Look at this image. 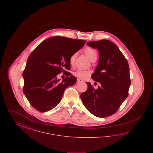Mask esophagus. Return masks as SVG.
Returning <instances> with one entry per match:
<instances>
[{"label": "esophagus", "mask_w": 153, "mask_h": 153, "mask_svg": "<svg viewBox=\"0 0 153 153\" xmlns=\"http://www.w3.org/2000/svg\"><path fill=\"white\" fill-rule=\"evenodd\" d=\"M81 81H82L81 80V79H77V82L78 83H79V82H81Z\"/></svg>", "instance_id": "34e87169"}]
</instances>
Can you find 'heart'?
Returning a JSON list of instances; mask_svg holds the SVG:
<instances>
[{"instance_id": "b5f03b06", "label": "heart", "mask_w": 153, "mask_h": 153, "mask_svg": "<svg viewBox=\"0 0 153 153\" xmlns=\"http://www.w3.org/2000/svg\"><path fill=\"white\" fill-rule=\"evenodd\" d=\"M84 51L85 54H86V56H87L88 58H89L91 61L94 59H96L97 56V53L95 49L92 48L91 47H87ZM76 55H77V53H74L70 57L69 62L71 65H73L74 64L75 59L76 57ZM89 74L90 73L87 71L81 70V69H78L75 72H74V75L81 79H84L87 78L89 76Z\"/></svg>"}]
</instances>
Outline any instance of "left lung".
I'll return each instance as SVG.
<instances>
[{"label": "left lung", "mask_w": 153, "mask_h": 153, "mask_svg": "<svg viewBox=\"0 0 153 153\" xmlns=\"http://www.w3.org/2000/svg\"><path fill=\"white\" fill-rule=\"evenodd\" d=\"M87 45L99 52V64L91 76L99 86L95 89L91 82H86L87 90L80 97L94 115L109 117L117 112L128 95L131 85L128 63L117 45L109 40L88 42Z\"/></svg>", "instance_id": "8db88e82"}]
</instances>
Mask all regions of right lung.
<instances>
[{
  "label": "right lung",
  "mask_w": 153,
  "mask_h": 153,
  "mask_svg": "<svg viewBox=\"0 0 153 153\" xmlns=\"http://www.w3.org/2000/svg\"><path fill=\"white\" fill-rule=\"evenodd\" d=\"M86 41L63 36L45 39L31 53L23 73V90L30 104L45 112L61 102L66 88L73 85L76 77L71 76L69 59L81 49ZM62 71L67 77L62 82L57 74Z\"/></svg>",
  "instance_id": "obj_1"
}]
</instances>
